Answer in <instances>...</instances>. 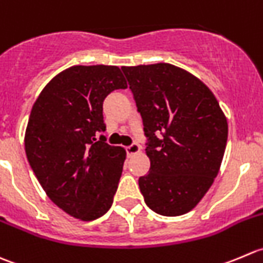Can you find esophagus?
Listing matches in <instances>:
<instances>
[{
  "instance_id": "esophagus-1",
  "label": "esophagus",
  "mask_w": 263,
  "mask_h": 263,
  "mask_svg": "<svg viewBox=\"0 0 263 263\" xmlns=\"http://www.w3.org/2000/svg\"><path fill=\"white\" fill-rule=\"evenodd\" d=\"M140 149H142V147H140L138 143H133L132 145H129V147H126V153H128L129 157H132V156L137 155V153L140 152Z\"/></svg>"
}]
</instances>
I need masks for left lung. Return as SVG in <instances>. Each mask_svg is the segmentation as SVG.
Returning a JSON list of instances; mask_svg holds the SVG:
<instances>
[{
	"label": "left lung",
	"mask_w": 263,
	"mask_h": 263,
	"mask_svg": "<svg viewBox=\"0 0 263 263\" xmlns=\"http://www.w3.org/2000/svg\"><path fill=\"white\" fill-rule=\"evenodd\" d=\"M148 138L149 173L139 189L152 211L180 216L199 203L220 171L228 120L201 79L175 65L123 66Z\"/></svg>",
	"instance_id": "left-lung-1"
}]
</instances>
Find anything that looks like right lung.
<instances>
[{"label": "right lung", "mask_w": 263, "mask_h": 263, "mask_svg": "<svg viewBox=\"0 0 263 263\" xmlns=\"http://www.w3.org/2000/svg\"><path fill=\"white\" fill-rule=\"evenodd\" d=\"M128 88L118 66L75 65L52 78L25 129L30 167L48 198L70 216L92 221L110 210L126 151L97 140L103 101Z\"/></svg>", "instance_id": "obj_1"}]
</instances>
